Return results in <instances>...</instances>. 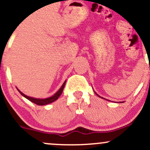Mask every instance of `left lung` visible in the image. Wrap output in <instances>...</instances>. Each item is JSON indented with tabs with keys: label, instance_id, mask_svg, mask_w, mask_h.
<instances>
[{
	"label": "left lung",
	"instance_id": "1",
	"mask_svg": "<svg viewBox=\"0 0 150 150\" xmlns=\"http://www.w3.org/2000/svg\"><path fill=\"white\" fill-rule=\"evenodd\" d=\"M95 94H97V96H98V97H100V96H99V95H98V94H97V93H96V92H95ZM101 98H102V97H101ZM102 99H104V98H102ZM106 100H107V99H106Z\"/></svg>",
	"mask_w": 150,
	"mask_h": 150
}]
</instances>
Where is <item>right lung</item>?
<instances>
[{
	"label": "right lung",
	"mask_w": 150,
	"mask_h": 150,
	"mask_svg": "<svg viewBox=\"0 0 150 150\" xmlns=\"http://www.w3.org/2000/svg\"><path fill=\"white\" fill-rule=\"evenodd\" d=\"M65 82H66V81H65L64 83L63 84V85L61 86V88L59 89V90H58V92L54 94V95H53L52 97H51L46 98V99H37V98L28 97V96L25 95V94H24L23 93L20 92L18 89V92H20L24 97H25L26 99H27L28 100H30V101H32V102L34 103V104H36L37 105H39V106H44V105L49 104H50V103H52V102H53V101L57 100V99H58V97L61 96L62 92H63V89H64V87L65 85Z\"/></svg>",
	"instance_id": "obj_1"
}]
</instances>
